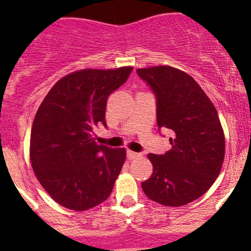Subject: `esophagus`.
I'll return each mask as SVG.
<instances>
[{"mask_svg": "<svg viewBox=\"0 0 251 251\" xmlns=\"http://www.w3.org/2000/svg\"><path fill=\"white\" fill-rule=\"evenodd\" d=\"M140 156H141L140 153H136V151H127V158L131 159V160H132V159L140 158Z\"/></svg>", "mask_w": 251, "mask_h": 251, "instance_id": "esophagus-1", "label": "esophagus"}]
</instances>
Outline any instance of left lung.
Here are the masks:
<instances>
[{"label":"left lung","mask_w":251,"mask_h":251,"mask_svg":"<svg viewBox=\"0 0 251 251\" xmlns=\"http://www.w3.org/2000/svg\"><path fill=\"white\" fill-rule=\"evenodd\" d=\"M156 96V124L174 132L171 149L148 154L153 174L142 182L151 201L182 206L216 181L225 159V133L217 110L191 75L169 65L137 69Z\"/></svg>","instance_id":"8db88e82"}]
</instances>
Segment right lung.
Masks as SVG:
<instances>
[{
	"label": "right lung",
	"mask_w": 251,
	"mask_h": 251,
	"mask_svg": "<svg viewBox=\"0 0 251 251\" xmlns=\"http://www.w3.org/2000/svg\"><path fill=\"white\" fill-rule=\"evenodd\" d=\"M132 69L70 73L55 82L37 109L30 136L32 170L50 198L67 209H92L113 191L126 151L98 144L93 128L107 126L108 97Z\"/></svg>",
	"instance_id": "right-lung-1"
}]
</instances>
